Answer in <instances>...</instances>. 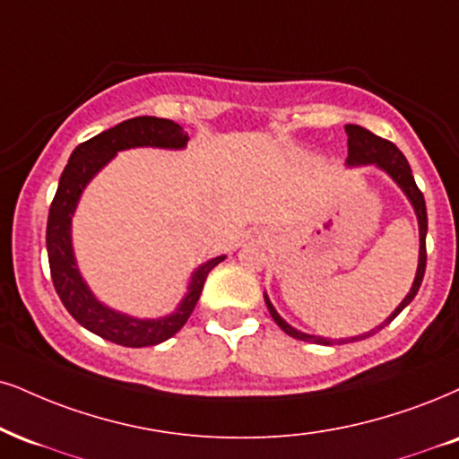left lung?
Wrapping results in <instances>:
<instances>
[{
	"mask_svg": "<svg viewBox=\"0 0 459 459\" xmlns=\"http://www.w3.org/2000/svg\"><path fill=\"white\" fill-rule=\"evenodd\" d=\"M344 132H347V135H349V140H347V143H349L347 166L349 168L377 166L378 169H383V172H385L387 177L400 186V189H403V194L406 197H409L412 211H415V214H417V223H420V264H417L415 281H412L411 291L406 293V298L398 304V308H395L394 313L389 315L381 325H377L375 330L364 332V333H359V336H351V338H324V336H315V333H307V332L296 330V327H291L279 313H276V308L273 307V302H270V298L264 293L265 307H268L270 315H273V319H274V324L279 325L282 332L290 333L291 338H298V341L325 344V347H327V344H347V342H355V341H364V338L372 336V333L381 332L383 327L392 324L395 316L403 313V310L412 302V298L417 296V291H420V287H421L423 274H426V234H428L426 200H423V194L420 191V186H417L415 178H412L409 161H406V157L403 155V152H400V149L394 143L378 138V135L368 132V129H364V127L344 126Z\"/></svg>",
	"mask_w": 459,
	"mask_h": 459,
	"instance_id": "left-lung-1",
	"label": "left lung"
}]
</instances>
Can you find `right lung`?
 <instances>
[{
	"label": "right lung",
	"mask_w": 459,
	"mask_h": 459,
	"mask_svg": "<svg viewBox=\"0 0 459 459\" xmlns=\"http://www.w3.org/2000/svg\"><path fill=\"white\" fill-rule=\"evenodd\" d=\"M186 140H189V135L185 134V129L169 118H127L115 127L93 135L91 140L78 144L72 151L70 161H67L59 178L55 200L50 204L47 251L50 276H53V285L61 302L82 327L106 338V341L123 344V347H155V344L172 338L194 313L208 273L223 262L225 255L212 257L206 264L197 265L191 274L189 285H186L185 298L180 299L174 313L157 316V319H138V316L118 313V310L100 302L91 287L87 285V281L82 279L72 247V217L76 212L78 202H81L84 186L91 183L101 168L115 160L118 151L138 149V146L180 151L186 146Z\"/></svg>",
	"instance_id": "add662e5"
}]
</instances>
